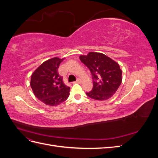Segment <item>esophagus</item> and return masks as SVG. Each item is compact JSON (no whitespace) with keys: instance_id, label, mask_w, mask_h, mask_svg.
<instances>
[{"instance_id":"obj_1","label":"esophagus","mask_w":158,"mask_h":158,"mask_svg":"<svg viewBox=\"0 0 158 158\" xmlns=\"http://www.w3.org/2000/svg\"><path fill=\"white\" fill-rule=\"evenodd\" d=\"M75 83H81V80H80V79H77V80L76 81Z\"/></svg>"}]
</instances>
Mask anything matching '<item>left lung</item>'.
Listing matches in <instances>:
<instances>
[{
  "mask_svg": "<svg viewBox=\"0 0 158 158\" xmlns=\"http://www.w3.org/2000/svg\"><path fill=\"white\" fill-rule=\"evenodd\" d=\"M80 59L92 75L94 87L86 93L88 96L100 101L111 98L122 82V71L118 64L100 52H90L88 55L80 56Z\"/></svg>",
  "mask_w": 158,
  "mask_h": 158,
  "instance_id": "obj_1",
  "label": "left lung"
}]
</instances>
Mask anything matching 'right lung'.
Returning <instances> with one entry per match:
<instances>
[{"instance_id": "right-lung-1", "label": "right lung", "mask_w": 158, "mask_h": 158, "mask_svg": "<svg viewBox=\"0 0 158 158\" xmlns=\"http://www.w3.org/2000/svg\"><path fill=\"white\" fill-rule=\"evenodd\" d=\"M64 59L55 57L43 63L31 75V88L35 97L47 106H56L69 96L70 87L64 84L58 73Z\"/></svg>"}]
</instances>
